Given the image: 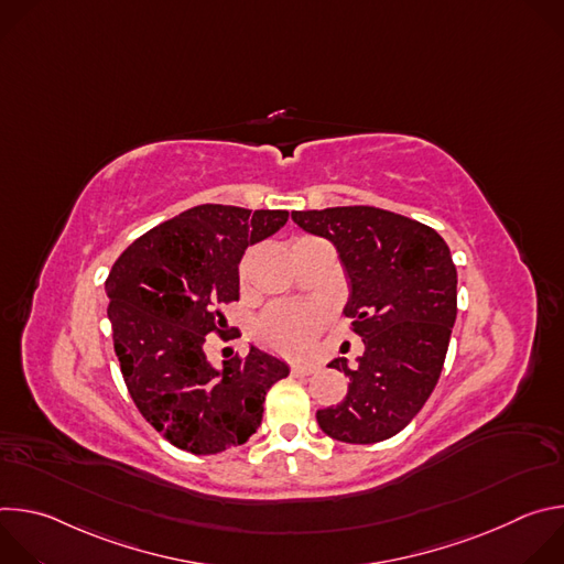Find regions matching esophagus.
Segmentation results:
<instances>
[{
    "label": "esophagus",
    "mask_w": 564,
    "mask_h": 564,
    "mask_svg": "<svg viewBox=\"0 0 564 564\" xmlns=\"http://www.w3.org/2000/svg\"><path fill=\"white\" fill-rule=\"evenodd\" d=\"M292 375H312V372H316L318 370V366H314V364H292Z\"/></svg>",
    "instance_id": "obj_1"
}]
</instances>
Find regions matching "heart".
<instances>
[{"label":"heart","instance_id":"heart-1","mask_svg":"<svg viewBox=\"0 0 564 564\" xmlns=\"http://www.w3.org/2000/svg\"><path fill=\"white\" fill-rule=\"evenodd\" d=\"M246 265L248 259L240 263V276L246 274ZM326 321V303H276L254 321V335L263 346L281 355H303Z\"/></svg>","mask_w":564,"mask_h":564}]
</instances>
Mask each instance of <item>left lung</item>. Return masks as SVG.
Here are the masks:
<instances>
[{"mask_svg": "<svg viewBox=\"0 0 564 564\" xmlns=\"http://www.w3.org/2000/svg\"><path fill=\"white\" fill-rule=\"evenodd\" d=\"M292 220L333 240L350 279L346 316L366 350L344 357L341 404L316 411L326 435L375 444L406 429L431 397L457 316V270L446 240L429 225L368 205L292 212Z\"/></svg>", "mask_w": 564, "mask_h": 564, "instance_id": "left-lung-1", "label": "left lung"}]
</instances>
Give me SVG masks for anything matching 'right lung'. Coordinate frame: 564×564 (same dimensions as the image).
Here are the masks:
<instances>
[{
	"label": "right lung",
	"instance_id": "1",
	"mask_svg": "<svg viewBox=\"0 0 564 564\" xmlns=\"http://www.w3.org/2000/svg\"><path fill=\"white\" fill-rule=\"evenodd\" d=\"M285 209L198 205L135 238L107 276L113 348L140 415L170 444L216 455L246 444L288 366L250 348L214 368L207 335L225 337L220 305L238 301L248 246L279 231Z\"/></svg>",
	"mask_w": 564,
	"mask_h": 564
}]
</instances>
